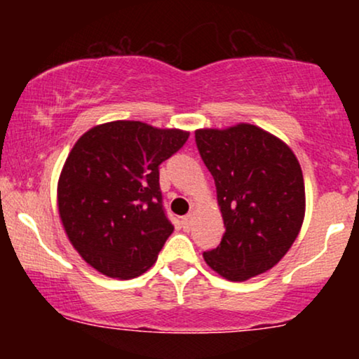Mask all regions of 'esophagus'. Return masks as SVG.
I'll return each instance as SVG.
<instances>
[{
    "label": "esophagus",
    "mask_w": 359,
    "mask_h": 359,
    "mask_svg": "<svg viewBox=\"0 0 359 359\" xmlns=\"http://www.w3.org/2000/svg\"><path fill=\"white\" fill-rule=\"evenodd\" d=\"M192 222H194V214H187V216L182 217V226L185 231H189V229L192 228Z\"/></svg>",
    "instance_id": "34e87169"
}]
</instances>
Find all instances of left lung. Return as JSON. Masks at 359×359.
<instances>
[{"label": "left lung", "mask_w": 359, "mask_h": 359, "mask_svg": "<svg viewBox=\"0 0 359 359\" xmlns=\"http://www.w3.org/2000/svg\"><path fill=\"white\" fill-rule=\"evenodd\" d=\"M196 145L214 177L224 236L204 259L231 282L275 266L294 245L306 212L294 151L262 128L197 130Z\"/></svg>", "instance_id": "left-lung-1"}]
</instances>
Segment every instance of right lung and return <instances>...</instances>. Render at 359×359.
<instances>
[{"label":"right lung","instance_id":"obj_1","mask_svg":"<svg viewBox=\"0 0 359 359\" xmlns=\"http://www.w3.org/2000/svg\"><path fill=\"white\" fill-rule=\"evenodd\" d=\"M182 130L111 121L77 140L62 168L57 201L72 246L111 278L150 269L174 231L160 191V163L187 142Z\"/></svg>","mask_w":359,"mask_h":359}]
</instances>
